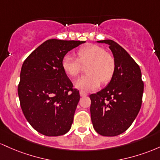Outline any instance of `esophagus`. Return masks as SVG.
Returning a JSON list of instances; mask_svg holds the SVG:
<instances>
[{
  "mask_svg": "<svg viewBox=\"0 0 160 160\" xmlns=\"http://www.w3.org/2000/svg\"><path fill=\"white\" fill-rule=\"evenodd\" d=\"M80 96L81 97H85V96H87L88 95V94L87 93L85 92V91H80Z\"/></svg>",
  "mask_w": 160,
  "mask_h": 160,
  "instance_id": "esophagus-1",
  "label": "esophagus"
}]
</instances>
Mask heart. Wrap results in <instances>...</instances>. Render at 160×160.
Returning <instances> with one entry per match:
<instances>
[{"mask_svg": "<svg viewBox=\"0 0 160 160\" xmlns=\"http://www.w3.org/2000/svg\"><path fill=\"white\" fill-rule=\"evenodd\" d=\"M77 59L66 55L62 60L63 71L69 76L75 78L87 66V75L75 81L77 88L92 91L103 83H108L116 72V60L111 53L106 52L102 47L96 44L83 47L76 52Z\"/></svg>", "mask_w": 160, "mask_h": 160, "instance_id": "1", "label": "heart"}]
</instances>
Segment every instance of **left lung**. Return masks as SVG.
<instances>
[{
    "label": "left lung",
    "instance_id": "8db88e82",
    "mask_svg": "<svg viewBox=\"0 0 160 160\" xmlns=\"http://www.w3.org/2000/svg\"><path fill=\"white\" fill-rule=\"evenodd\" d=\"M109 46L116 72L105 88L90 95L93 127L100 135L112 137L123 133L137 117L142 103L141 72L128 53L112 40L98 41Z\"/></svg>",
    "mask_w": 160,
    "mask_h": 160
}]
</instances>
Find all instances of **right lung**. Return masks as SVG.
I'll list each match as a JSON object with an SVG mask.
<instances>
[{
	"instance_id": "obj_1",
	"label": "right lung",
	"mask_w": 160,
	"mask_h": 160,
	"mask_svg": "<svg viewBox=\"0 0 160 160\" xmlns=\"http://www.w3.org/2000/svg\"><path fill=\"white\" fill-rule=\"evenodd\" d=\"M85 42L50 39L23 62L18 95L25 117L39 133L60 136L71 128L80 95L62 69V60Z\"/></svg>"
}]
</instances>
